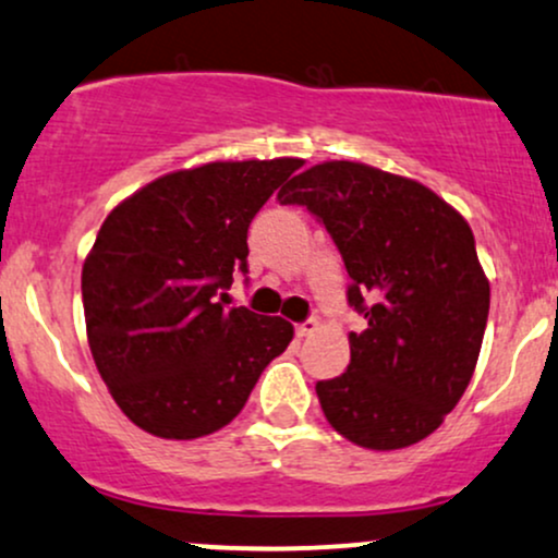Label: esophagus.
<instances>
[{"mask_svg":"<svg viewBox=\"0 0 558 558\" xmlns=\"http://www.w3.org/2000/svg\"><path fill=\"white\" fill-rule=\"evenodd\" d=\"M318 329V320H305V324H298L294 326V333H298V339H305V337H311L313 331Z\"/></svg>","mask_w":558,"mask_h":558,"instance_id":"34e87169","label":"esophagus"}]
</instances>
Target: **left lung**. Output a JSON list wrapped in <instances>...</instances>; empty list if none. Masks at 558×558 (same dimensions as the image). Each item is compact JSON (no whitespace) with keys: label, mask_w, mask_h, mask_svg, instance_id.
Returning a JSON list of instances; mask_svg holds the SVG:
<instances>
[{"label":"left lung","mask_w":558,"mask_h":558,"mask_svg":"<svg viewBox=\"0 0 558 558\" xmlns=\"http://www.w3.org/2000/svg\"><path fill=\"white\" fill-rule=\"evenodd\" d=\"M324 221L368 320L350 365L318 381L326 421L363 449L423 441L460 402L481 355L490 284L464 216L430 187L360 161H324L281 187Z\"/></svg>","instance_id":"left-lung-1"}]
</instances>
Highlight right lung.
I'll use <instances>...</instances> for the list:
<instances>
[{
    "mask_svg": "<svg viewBox=\"0 0 558 558\" xmlns=\"http://www.w3.org/2000/svg\"><path fill=\"white\" fill-rule=\"evenodd\" d=\"M303 159L211 161L148 182L111 208L83 264L90 355L124 415L190 441L240 415L292 342L279 316L227 307L247 271V227Z\"/></svg>",
    "mask_w": 558,
    "mask_h": 558,
    "instance_id": "obj_1",
    "label": "right lung"
}]
</instances>
